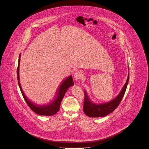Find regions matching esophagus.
I'll return each mask as SVG.
<instances>
[{
  "label": "esophagus",
  "mask_w": 149,
  "mask_h": 149,
  "mask_svg": "<svg viewBox=\"0 0 149 149\" xmlns=\"http://www.w3.org/2000/svg\"><path fill=\"white\" fill-rule=\"evenodd\" d=\"M81 77V73L80 71H77L74 75V78L77 81L79 80Z\"/></svg>",
  "instance_id": "1"
}]
</instances>
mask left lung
<instances>
[{
	"mask_svg": "<svg viewBox=\"0 0 149 149\" xmlns=\"http://www.w3.org/2000/svg\"><path fill=\"white\" fill-rule=\"evenodd\" d=\"M129 80V74L127 81L121 90L120 94L112 100L100 104L93 103L84 92V100L83 111L84 113L90 117H102L112 113L117 107L123 98L126 92Z\"/></svg>",
	"mask_w": 149,
	"mask_h": 149,
	"instance_id": "1",
	"label": "left lung"
}]
</instances>
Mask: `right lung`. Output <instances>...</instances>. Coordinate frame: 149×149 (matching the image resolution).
I'll return each instance as SVG.
<instances>
[{
	"label": "right lung",
	"mask_w": 149,
	"mask_h": 149,
	"mask_svg": "<svg viewBox=\"0 0 149 149\" xmlns=\"http://www.w3.org/2000/svg\"><path fill=\"white\" fill-rule=\"evenodd\" d=\"M20 58H21V54L19 56V60L18 63V68H17V79L18 80V85L19 86L22 94L23 97V98L25 100L26 102L27 103V105L29 107V108L32 110L36 113L38 114L39 115L42 116H52L59 111L60 106L61 102L64 98V95L66 92L67 91L69 87L74 85V82L72 81V76H70L69 77L65 80L62 83L61 85H60L57 93V97L54 102H52L51 104L46 105V106H38L36 105L34 103L31 102L30 100L27 99V98L25 96L24 93L22 89L21 84L19 83V63H20Z\"/></svg>",
	"instance_id": "obj_1"
}]
</instances>
